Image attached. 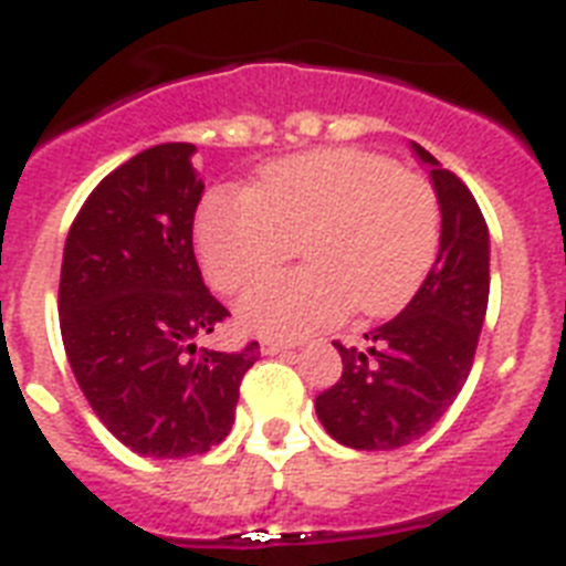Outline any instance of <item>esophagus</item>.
<instances>
[{
    "instance_id": "esophagus-1",
    "label": "esophagus",
    "mask_w": 566,
    "mask_h": 566,
    "mask_svg": "<svg viewBox=\"0 0 566 566\" xmlns=\"http://www.w3.org/2000/svg\"><path fill=\"white\" fill-rule=\"evenodd\" d=\"M286 348H292V345H289V343H280V339H260V352L269 354V357H272V354L286 352Z\"/></svg>"
}]
</instances>
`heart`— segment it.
<instances>
[{"mask_svg": "<svg viewBox=\"0 0 566 566\" xmlns=\"http://www.w3.org/2000/svg\"><path fill=\"white\" fill-rule=\"evenodd\" d=\"M195 238L207 277L232 294L297 252L308 266L277 274L240 300L254 334L294 339L348 308L385 317L417 294L439 249V201L419 175L363 149H314L266 164L252 192L214 189Z\"/></svg>", "mask_w": 566, "mask_h": 566, "instance_id": "heart-1", "label": "heart"}]
</instances>
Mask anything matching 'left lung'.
Listing matches in <instances>:
<instances>
[{"mask_svg":"<svg viewBox=\"0 0 566 566\" xmlns=\"http://www.w3.org/2000/svg\"><path fill=\"white\" fill-rule=\"evenodd\" d=\"M431 167L442 212L439 254L413 300L394 319L365 334V348L337 345L343 377L314 399L332 439L357 451H394L437 424L473 365L490 294V238L476 198L462 178Z\"/></svg>","mask_w":566,"mask_h":566,"instance_id":"left-lung-1","label":"left lung"}]
</instances>
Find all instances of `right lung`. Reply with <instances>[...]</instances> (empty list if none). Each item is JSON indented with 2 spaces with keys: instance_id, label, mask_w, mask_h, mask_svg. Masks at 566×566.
Segmentation results:
<instances>
[{
  "instance_id": "right-lung-1",
  "label": "right lung",
  "mask_w": 566,
  "mask_h": 566,
  "mask_svg": "<svg viewBox=\"0 0 566 566\" xmlns=\"http://www.w3.org/2000/svg\"><path fill=\"white\" fill-rule=\"evenodd\" d=\"M195 144H158L104 178L67 232L59 326L76 382L104 428L153 459L207 453L232 431L258 343L198 348L229 317L192 249L203 181Z\"/></svg>"
}]
</instances>
